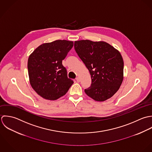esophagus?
I'll list each match as a JSON object with an SVG mask.
<instances>
[{"mask_svg":"<svg viewBox=\"0 0 152 152\" xmlns=\"http://www.w3.org/2000/svg\"><path fill=\"white\" fill-rule=\"evenodd\" d=\"M76 81L77 82H79L80 81V78L79 77H76Z\"/></svg>","mask_w":152,"mask_h":152,"instance_id":"1","label":"esophagus"}]
</instances>
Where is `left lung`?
Listing matches in <instances>:
<instances>
[{
  "label": "left lung",
  "instance_id": "left-lung-1",
  "mask_svg": "<svg viewBox=\"0 0 152 152\" xmlns=\"http://www.w3.org/2000/svg\"><path fill=\"white\" fill-rule=\"evenodd\" d=\"M75 49L91 75V86L86 94L103 102L118 91L123 79L124 63L120 52L104 42L75 41Z\"/></svg>",
  "mask_w": 152,
  "mask_h": 152
}]
</instances>
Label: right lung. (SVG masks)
<instances>
[{
    "instance_id": "right-lung-1",
    "label": "right lung",
    "mask_w": 152,
    "mask_h": 152,
    "mask_svg": "<svg viewBox=\"0 0 152 152\" xmlns=\"http://www.w3.org/2000/svg\"><path fill=\"white\" fill-rule=\"evenodd\" d=\"M73 46V42L57 40L36 48L29 58L28 73L31 86L45 99L55 100L64 96L73 83L67 77L62 61Z\"/></svg>"
}]
</instances>
